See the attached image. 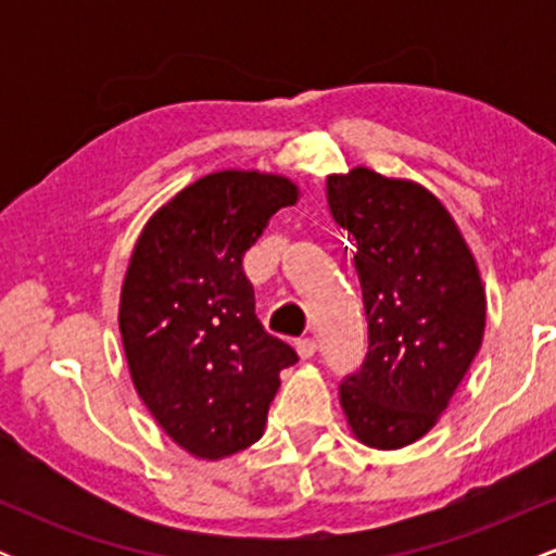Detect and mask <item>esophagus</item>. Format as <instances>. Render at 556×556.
Wrapping results in <instances>:
<instances>
[{
    "label": "esophagus",
    "instance_id": "obj_1",
    "mask_svg": "<svg viewBox=\"0 0 556 556\" xmlns=\"http://www.w3.org/2000/svg\"><path fill=\"white\" fill-rule=\"evenodd\" d=\"M295 348H298V355H300V358L308 361V358H314V355H316L318 344H316L314 337H303V340H298Z\"/></svg>",
    "mask_w": 556,
    "mask_h": 556
}]
</instances>
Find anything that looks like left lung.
<instances>
[{
  "instance_id": "obj_1",
  "label": "left lung",
  "mask_w": 556,
  "mask_h": 556,
  "mask_svg": "<svg viewBox=\"0 0 556 556\" xmlns=\"http://www.w3.org/2000/svg\"><path fill=\"white\" fill-rule=\"evenodd\" d=\"M329 212L355 245L368 355L340 387L350 431L374 450L426 437L468 374L486 290L444 203L424 185L353 167L327 177Z\"/></svg>"
}]
</instances>
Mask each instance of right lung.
<instances>
[{"instance_id": "obj_1", "label": "right lung", "mask_w": 556, "mask_h": 556, "mask_svg": "<svg viewBox=\"0 0 556 556\" xmlns=\"http://www.w3.org/2000/svg\"><path fill=\"white\" fill-rule=\"evenodd\" d=\"M300 188L258 169L190 182L140 229L119 334L132 387L164 433L198 460H222L264 437L290 344L256 316L242 256Z\"/></svg>"}]
</instances>
